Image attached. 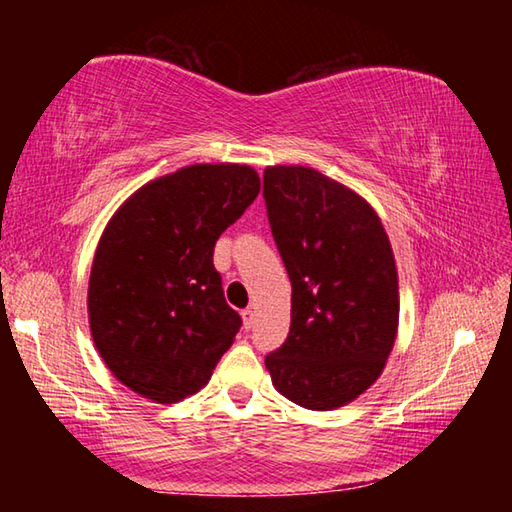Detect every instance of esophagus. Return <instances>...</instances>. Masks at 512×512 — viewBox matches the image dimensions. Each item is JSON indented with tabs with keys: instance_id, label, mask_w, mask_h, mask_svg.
<instances>
[{
	"instance_id": "obj_1",
	"label": "esophagus",
	"mask_w": 512,
	"mask_h": 512,
	"mask_svg": "<svg viewBox=\"0 0 512 512\" xmlns=\"http://www.w3.org/2000/svg\"><path fill=\"white\" fill-rule=\"evenodd\" d=\"M241 318H244V327H246V329L253 327V323H255V311H253V307H248V309L241 311Z\"/></svg>"
}]
</instances>
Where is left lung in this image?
<instances>
[{
	"mask_svg": "<svg viewBox=\"0 0 512 512\" xmlns=\"http://www.w3.org/2000/svg\"><path fill=\"white\" fill-rule=\"evenodd\" d=\"M264 201L291 280V327L266 357L273 386L311 411L368 391L400 320L391 241L377 212L311 167H266Z\"/></svg>",
	"mask_w": 512,
	"mask_h": 512,
	"instance_id": "1",
	"label": "left lung"
}]
</instances>
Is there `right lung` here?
Returning <instances> with one entry per match:
<instances>
[{"instance_id": "right-lung-1", "label": "right lung", "mask_w": 512, "mask_h": 512, "mask_svg": "<svg viewBox=\"0 0 512 512\" xmlns=\"http://www.w3.org/2000/svg\"><path fill=\"white\" fill-rule=\"evenodd\" d=\"M259 194L248 164H192L119 207L94 253L88 314L112 375L173 404L210 381L241 316L223 298L216 239Z\"/></svg>"}]
</instances>
